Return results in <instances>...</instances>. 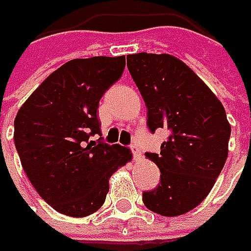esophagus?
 <instances>
[{
    "mask_svg": "<svg viewBox=\"0 0 251 251\" xmlns=\"http://www.w3.org/2000/svg\"><path fill=\"white\" fill-rule=\"evenodd\" d=\"M130 150H132V154H133V158L135 160H139L141 158V151L136 145H130Z\"/></svg>",
    "mask_w": 251,
    "mask_h": 251,
    "instance_id": "obj_1",
    "label": "esophagus"
}]
</instances>
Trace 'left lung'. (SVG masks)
Here are the masks:
<instances>
[{
  "mask_svg": "<svg viewBox=\"0 0 251 251\" xmlns=\"http://www.w3.org/2000/svg\"><path fill=\"white\" fill-rule=\"evenodd\" d=\"M127 70L145 101L150 130H170L158 154H145L161 176L154 190L142 193L144 205L163 217L183 215L208 196L226 164L231 135L226 109L176 56L127 55Z\"/></svg>",
  "mask_w": 251,
  "mask_h": 251,
  "instance_id": "left-lung-1",
  "label": "left lung"
}]
</instances>
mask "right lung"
Segmentation results:
<instances>
[{"instance_id": "obj_1", "label": "right lung", "mask_w": 251, "mask_h": 251, "mask_svg": "<svg viewBox=\"0 0 251 251\" xmlns=\"http://www.w3.org/2000/svg\"><path fill=\"white\" fill-rule=\"evenodd\" d=\"M125 56L73 59L48 76L14 121V144L42 199L70 217H87L106 201L109 178L130 151L104 144L97 109L125 70Z\"/></svg>"}]
</instances>
